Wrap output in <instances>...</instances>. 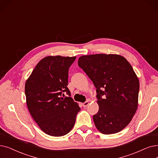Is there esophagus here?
Returning <instances> with one entry per match:
<instances>
[{
    "label": "esophagus",
    "instance_id": "esophagus-1",
    "mask_svg": "<svg viewBox=\"0 0 158 158\" xmlns=\"http://www.w3.org/2000/svg\"><path fill=\"white\" fill-rule=\"evenodd\" d=\"M88 105H89V102H88V101H86V102H83V103L82 104V105H83V107H86V106H88Z\"/></svg>",
    "mask_w": 158,
    "mask_h": 158
}]
</instances>
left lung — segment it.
Returning <instances> with one entry per match:
<instances>
[{
	"instance_id": "8db88e82",
	"label": "left lung",
	"mask_w": 158,
	"mask_h": 158,
	"mask_svg": "<svg viewBox=\"0 0 158 158\" xmlns=\"http://www.w3.org/2000/svg\"><path fill=\"white\" fill-rule=\"evenodd\" d=\"M78 65L96 88V128L104 134L120 132L138 108L139 82L132 66L123 56L102 53L81 56Z\"/></svg>"
}]
</instances>
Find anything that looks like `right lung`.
Returning <instances> with one entry per match:
<instances>
[{"instance_id":"obj_1","label":"right lung","mask_w":158,"mask_h":158,"mask_svg":"<svg viewBox=\"0 0 158 158\" xmlns=\"http://www.w3.org/2000/svg\"><path fill=\"white\" fill-rule=\"evenodd\" d=\"M76 57L48 56L40 60L25 84L29 112L46 134H67L75 125L81 110L70 98L68 88V70ZM65 92L68 97L62 98Z\"/></svg>"}]
</instances>
